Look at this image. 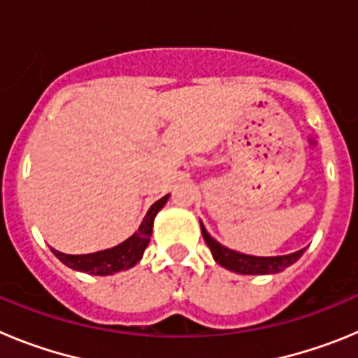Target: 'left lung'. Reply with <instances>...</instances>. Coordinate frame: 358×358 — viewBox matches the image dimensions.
Segmentation results:
<instances>
[{"mask_svg": "<svg viewBox=\"0 0 358 358\" xmlns=\"http://www.w3.org/2000/svg\"><path fill=\"white\" fill-rule=\"evenodd\" d=\"M202 236L206 240L208 248L211 249L215 262L222 267L229 268L233 273L238 274H276L285 271L287 267L297 262L305 252V249L296 251L292 255H283V256H251V255H242L233 249H227L217 242L213 236L206 231L204 224L201 222Z\"/></svg>", "mask_w": 358, "mask_h": 358, "instance_id": "left-lung-1", "label": "left lung"}]
</instances>
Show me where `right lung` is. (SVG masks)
Instances as JSON below:
<instances>
[{"mask_svg": "<svg viewBox=\"0 0 358 358\" xmlns=\"http://www.w3.org/2000/svg\"><path fill=\"white\" fill-rule=\"evenodd\" d=\"M170 195H164L163 199L156 201L150 206V210L145 215L143 222L138 227L134 235L129 236L125 242L118 243L116 248L106 249V251L91 252V255H64L55 249H52L53 255L59 258L69 268L80 271V273L93 274V276H110V274L118 273V271H127L134 267L141 260L148 242H150L152 226H154V218L157 211L166 204Z\"/></svg>", "mask_w": 358, "mask_h": 358, "instance_id": "obj_1", "label": "right lung"}]
</instances>
